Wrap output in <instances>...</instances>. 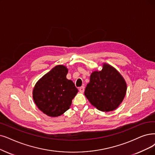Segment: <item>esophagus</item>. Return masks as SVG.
I'll return each mask as SVG.
<instances>
[{
	"mask_svg": "<svg viewBox=\"0 0 155 155\" xmlns=\"http://www.w3.org/2000/svg\"><path fill=\"white\" fill-rule=\"evenodd\" d=\"M79 90L80 92L83 93V92L84 91V86H81V87H80V88H79Z\"/></svg>",
	"mask_w": 155,
	"mask_h": 155,
	"instance_id": "34e87169",
	"label": "esophagus"
}]
</instances>
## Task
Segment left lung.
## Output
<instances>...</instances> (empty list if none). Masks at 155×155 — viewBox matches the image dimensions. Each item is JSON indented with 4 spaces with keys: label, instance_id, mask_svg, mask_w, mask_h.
Instances as JSON below:
<instances>
[{
    "label": "left lung",
    "instance_id": "1",
    "mask_svg": "<svg viewBox=\"0 0 155 155\" xmlns=\"http://www.w3.org/2000/svg\"><path fill=\"white\" fill-rule=\"evenodd\" d=\"M126 91L127 83L120 73L104 63L102 71L91 73L84 95L92 106L103 112H109L120 106Z\"/></svg>",
    "mask_w": 155,
    "mask_h": 155
}]
</instances>
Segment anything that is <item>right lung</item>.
<instances>
[{
  "label": "right lung",
  "mask_w": 155,
  "mask_h": 155,
  "mask_svg": "<svg viewBox=\"0 0 155 155\" xmlns=\"http://www.w3.org/2000/svg\"><path fill=\"white\" fill-rule=\"evenodd\" d=\"M67 68L57 65L36 83L33 98L38 107L46 115L57 117L70 108L78 90L66 78Z\"/></svg>",
  "instance_id": "obj_1"
}]
</instances>
